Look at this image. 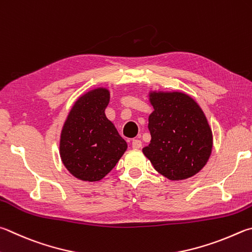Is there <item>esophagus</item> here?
<instances>
[{
	"instance_id": "1",
	"label": "esophagus",
	"mask_w": 252,
	"mask_h": 252,
	"mask_svg": "<svg viewBox=\"0 0 252 252\" xmlns=\"http://www.w3.org/2000/svg\"><path fill=\"white\" fill-rule=\"evenodd\" d=\"M132 148L133 149H141L142 148V142L139 139L132 140Z\"/></svg>"
}]
</instances>
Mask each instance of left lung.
I'll return each instance as SVG.
<instances>
[{"label":"left lung","mask_w":252,"mask_h":252,"mask_svg":"<svg viewBox=\"0 0 252 252\" xmlns=\"http://www.w3.org/2000/svg\"><path fill=\"white\" fill-rule=\"evenodd\" d=\"M149 117L151 143L143 153L168 180L191 177L207 163L213 134L204 112L189 95L153 93Z\"/></svg>","instance_id":"obj_1"}]
</instances>
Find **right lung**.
<instances>
[{
    "label": "right lung",
    "mask_w": 252,
    "mask_h": 252,
    "mask_svg": "<svg viewBox=\"0 0 252 252\" xmlns=\"http://www.w3.org/2000/svg\"><path fill=\"white\" fill-rule=\"evenodd\" d=\"M109 95V91L103 88L82 95L63 127L59 146L62 161L81 181L101 180L126 150V142L104 114Z\"/></svg>",
    "instance_id": "right-lung-1"
}]
</instances>
